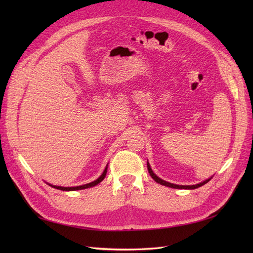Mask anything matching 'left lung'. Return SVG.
I'll use <instances>...</instances> for the list:
<instances>
[{
	"mask_svg": "<svg viewBox=\"0 0 253 253\" xmlns=\"http://www.w3.org/2000/svg\"><path fill=\"white\" fill-rule=\"evenodd\" d=\"M147 166H148V170H149V173H150V176L152 177V178L158 182V184H160V185H163V186H166V187H170V188H175V189H196V188H199V187H201V186H203V185H206L208 181H210L211 180V178H208L207 180H203L202 182H200V184H197V185H191V186H182V185H176V184H171V182H169V181H165V180H163V179H161L159 176H157L155 175L154 173H153V170H152V169H151V166H150V164H149V162H147Z\"/></svg>",
	"mask_w": 253,
	"mask_h": 253,
	"instance_id": "obj_1",
	"label": "left lung"
}]
</instances>
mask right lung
Wrapping results in <instances>:
<instances>
[{
  "label": "right lung",
  "mask_w": 253,
  "mask_h": 253,
  "mask_svg": "<svg viewBox=\"0 0 253 253\" xmlns=\"http://www.w3.org/2000/svg\"><path fill=\"white\" fill-rule=\"evenodd\" d=\"M106 171H107V165L106 168L104 169L103 173L101 174V176L99 177L98 179H95L94 181H91L89 182V184H85V185H82V186H76V187H62V186H54V185H51V184H47L49 186L55 188V189H58V190H63V191H75V190H82V189H87V188H91V187H94L98 184H100V182L104 179V177L106 175Z\"/></svg>",
  "instance_id": "right-lung-1"
}]
</instances>
